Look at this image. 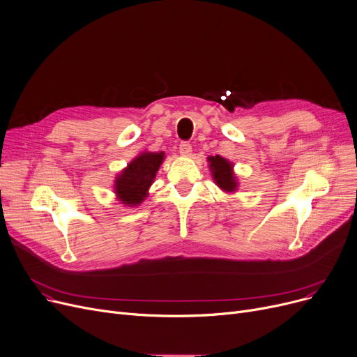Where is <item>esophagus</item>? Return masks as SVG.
Segmentation results:
<instances>
[{
	"instance_id": "34e87169",
	"label": "esophagus",
	"mask_w": 357,
	"mask_h": 357,
	"mask_svg": "<svg viewBox=\"0 0 357 357\" xmlns=\"http://www.w3.org/2000/svg\"><path fill=\"white\" fill-rule=\"evenodd\" d=\"M191 151H192V147H191L190 143H181L179 144V153L182 154V156H185V158L190 156Z\"/></svg>"
}]
</instances>
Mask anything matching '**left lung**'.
Instances as JSON below:
<instances>
[{
	"mask_svg": "<svg viewBox=\"0 0 357 357\" xmlns=\"http://www.w3.org/2000/svg\"><path fill=\"white\" fill-rule=\"evenodd\" d=\"M207 162H208L213 181L215 182L217 187L227 194L236 192L239 182L234 170V163L227 160L226 158L219 156V154L207 158Z\"/></svg>",
	"mask_w": 357,
	"mask_h": 357,
	"instance_id": "left-lung-1",
	"label": "left lung"
}]
</instances>
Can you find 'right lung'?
Listing matches in <instances>:
<instances>
[{
	"instance_id": "1",
	"label": "right lung",
	"mask_w": 357,
	"mask_h": 357,
	"mask_svg": "<svg viewBox=\"0 0 357 357\" xmlns=\"http://www.w3.org/2000/svg\"><path fill=\"white\" fill-rule=\"evenodd\" d=\"M163 160V151L153 153L146 150L121 170L114 182V192L121 204L137 207L143 203Z\"/></svg>"
}]
</instances>
